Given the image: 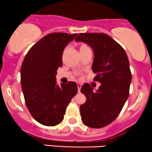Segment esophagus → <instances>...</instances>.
I'll return each mask as SVG.
<instances>
[{"label": "esophagus", "mask_w": 152, "mask_h": 152, "mask_svg": "<svg viewBox=\"0 0 152 152\" xmlns=\"http://www.w3.org/2000/svg\"><path fill=\"white\" fill-rule=\"evenodd\" d=\"M77 85L78 92H80V89H81V87H82V84L80 83H77Z\"/></svg>", "instance_id": "34e87169"}]
</instances>
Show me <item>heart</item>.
Returning a JSON list of instances; mask_svg holds the SVG:
<instances>
[{
  "mask_svg": "<svg viewBox=\"0 0 152 152\" xmlns=\"http://www.w3.org/2000/svg\"><path fill=\"white\" fill-rule=\"evenodd\" d=\"M84 46H86V45H83V46H82V47H84Z\"/></svg>",
  "mask_w": 152,
  "mask_h": 152,
  "instance_id": "obj_1",
  "label": "heart"
}]
</instances>
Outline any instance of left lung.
Returning <instances> with one entry per match:
<instances>
[{
	"mask_svg": "<svg viewBox=\"0 0 152 152\" xmlns=\"http://www.w3.org/2000/svg\"><path fill=\"white\" fill-rule=\"evenodd\" d=\"M76 42H83L93 49L92 71L94 81L101 83L98 90L85 84L81 92L86 97L80 106L82 121L91 128L108 125L117 118L129 97L132 73L126 52L104 33H80Z\"/></svg>",
	"mask_w": 152,
	"mask_h": 152,
	"instance_id": "8db88e82",
	"label": "left lung"
}]
</instances>
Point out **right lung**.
I'll return each instance as SVG.
<instances>
[{
    "instance_id": "add662e5",
    "label": "right lung",
    "mask_w": 152,
    "mask_h": 152,
    "mask_svg": "<svg viewBox=\"0 0 152 152\" xmlns=\"http://www.w3.org/2000/svg\"><path fill=\"white\" fill-rule=\"evenodd\" d=\"M77 34H48L28 52L20 69V83L30 113L45 126L63 120L66 107L77 92L75 82L57 84V69L62 65V53Z\"/></svg>"
}]
</instances>
